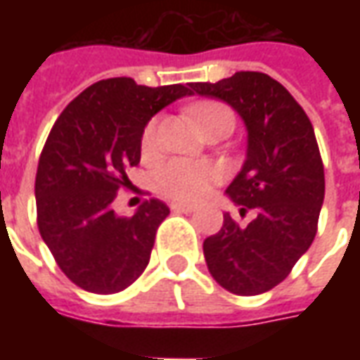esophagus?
<instances>
[{
    "instance_id": "34e87169",
    "label": "esophagus",
    "mask_w": 360,
    "mask_h": 360,
    "mask_svg": "<svg viewBox=\"0 0 360 360\" xmlns=\"http://www.w3.org/2000/svg\"><path fill=\"white\" fill-rule=\"evenodd\" d=\"M172 210L173 212H185V214H191V212H195V206H193V204L173 202L172 204Z\"/></svg>"
}]
</instances>
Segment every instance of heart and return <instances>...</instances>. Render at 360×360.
I'll return each instance as SVG.
<instances>
[{"label":"heart","instance_id":"obj_1","mask_svg":"<svg viewBox=\"0 0 360 360\" xmlns=\"http://www.w3.org/2000/svg\"><path fill=\"white\" fill-rule=\"evenodd\" d=\"M188 113L196 125L202 131L221 117H233L231 110L221 102L204 100L196 102L188 108ZM158 121L150 119L144 131H142V152H152L156 146ZM224 165L212 160H191V158H175L172 162L164 164L156 173V188L160 195L167 196L179 202H193L210 193L214 185L224 179Z\"/></svg>","mask_w":360,"mask_h":360}]
</instances>
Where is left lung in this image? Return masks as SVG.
I'll use <instances>...</instances> for the list:
<instances>
[{
    "label": "left lung",
    "instance_id": "1",
    "mask_svg": "<svg viewBox=\"0 0 360 360\" xmlns=\"http://www.w3.org/2000/svg\"><path fill=\"white\" fill-rule=\"evenodd\" d=\"M191 92L224 100L245 121L249 144L243 169L227 187L241 214H229L204 241L212 278L235 295H260L281 283L309 250L324 202V164L314 129L283 84L258 71H239L218 82H191Z\"/></svg>",
    "mask_w": 360,
    "mask_h": 360
}]
</instances>
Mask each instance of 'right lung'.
Instances as JSON below:
<instances>
[{
    "instance_id": "obj_1",
    "label": "right lung",
    "mask_w": 360,
    "mask_h": 360,
    "mask_svg": "<svg viewBox=\"0 0 360 360\" xmlns=\"http://www.w3.org/2000/svg\"><path fill=\"white\" fill-rule=\"evenodd\" d=\"M191 94L185 84L150 89L115 77L81 92L53 123L36 172V214L44 243L75 285L119 293L146 270L169 208L150 198L123 218L111 202L133 187L127 169L141 162L150 117Z\"/></svg>"
}]
</instances>
